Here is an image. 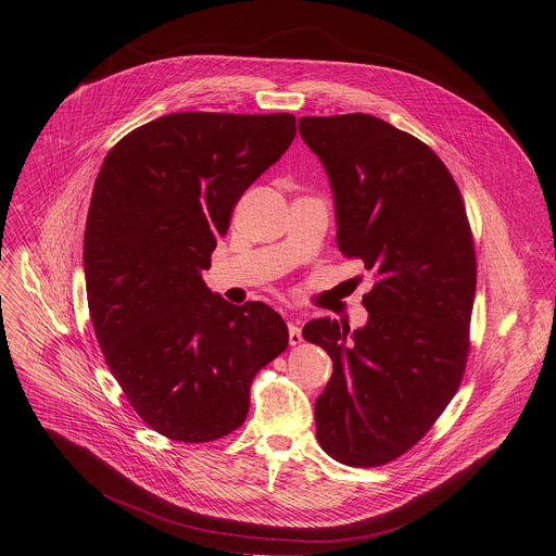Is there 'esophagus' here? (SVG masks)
<instances>
[{
    "instance_id": "obj_1",
    "label": "esophagus",
    "mask_w": 556,
    "mask_h": 556,
    "mask_svg": "<svg viewBox=\"0 0 556 556\" xmlns=\"http://www.w3.org/2000/svg\"><path fill=\"white\" fill-rule=\"evenodd\" d=\"M302 342V329L298 327V323H289V344L291 346H298Z\"/></svg>"
}]
</instances>
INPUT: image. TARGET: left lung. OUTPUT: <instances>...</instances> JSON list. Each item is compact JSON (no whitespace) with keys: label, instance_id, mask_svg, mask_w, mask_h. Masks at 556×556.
Here are the masks:
<instances>
[{"label":"left lung","instance_id":"8db88e82","mask_svg":"<svg viewBox=\"0 0 556 556\" xmlns=\"http://www.w3.org/2000/svg\"><path fill=\"white\" fill-rule=\"evenodd\" d=\"M300 135L327 170L340 252L375 278L364 327L304 325L333 362L315 402L317 439L342 465L381 467L410 450L460 388L473 236L452 173L413 135L366 113L302 117Z\"/></svg>","mask_w":556,"mask_h":556}]
</instances>
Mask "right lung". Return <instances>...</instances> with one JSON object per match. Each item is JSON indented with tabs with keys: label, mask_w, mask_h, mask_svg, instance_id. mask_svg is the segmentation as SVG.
<instances>
[{
	"label": "right lung",
	"mask_w": 556,
	"mask_h": 556,
	"mask_svg": "<svg viewBox=\"0 0 556 556\" xmlns=\"http://www.w3.org/2000/svg\"><path fill=\"white\" fill-rule=\"evenodd\" d=\"M291 113H170L102 162L85 223L89 317L111 375L162 437L238 430L256 372L289 344L263 302L233 306L203 280L248 186L289 150Z\"/></svg>",
	"instance_id": "add662e5"
}]
</instances>
